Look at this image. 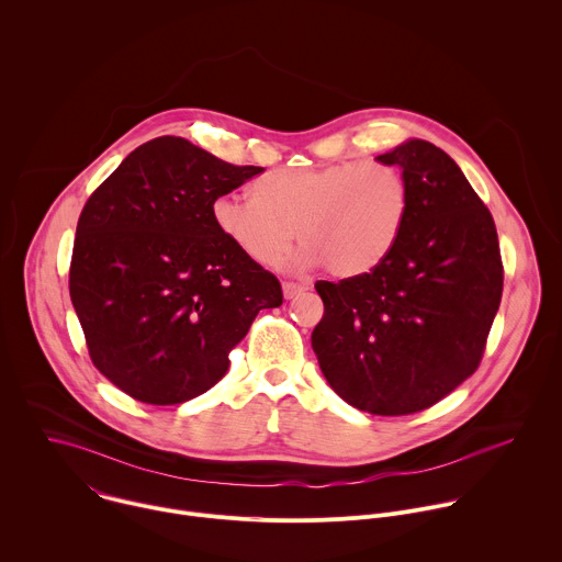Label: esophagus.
I'll use <instances>...</instances> for the list:
<instances>
[{"label": "esophagus", "instance_id": "34e87169", "mask_svg": "<svg viewBox=\"0 0 562 562\" xmlns=\"http://www.w3.org/2000/svg\"><path fill=\"white\" fill-rule=\"evenodd\" d=\"M282 291H284V297H286V300H293V297H297L300 293L308 291V284H302V282H284V284H282Z\"/></svg>", "mask_w": 562, "mask_h": 562}]
</instances>
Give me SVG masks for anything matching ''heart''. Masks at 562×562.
Wrapping results in <instances>:
<instances>
[{
    "label": "heart",
    "instance_id": "1",
    "mask_svg": "<svg viewBox=\"0 0 562 562\" xmlns=\"http://www.w3.org/2000/svg\"><path fill=\"white\" fill-rule=\"evenodd\" d=\"M411 212L404 173L384 162H335L278 169L258 178L251 196L221 194L212 203L218 232L262 267L278 265L297 238L300 265H326L355 278L395 249Z\"/></svg>",
    "mask_w": 562,
    "mask_h": 562
}]
</instances>
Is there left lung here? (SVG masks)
Masks as SVG:
<instances>
[{
	"mask_svg": "<svg viewBox=\"0 0 562 562\" xmlns=\"http://www.w3.org/2000/svg\"><path fill=\"white\" fill-rule=\"evenodd\" d=\"M378 160L402 167L408 221L370 273L315 282L324 317L311 344L346 404L400 417L435 406L479 368L503 262L490 210L443 149L413 138Z\"/></svg>",
	"mask_w": 562,
	"mask_h": 562,
	"instance_id": "1",
	"label": "left lung"
}]
</instances>
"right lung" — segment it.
<instances>
[{
	"label": "right lung",
	"instance_id": "add662e5",
	"mask_svg": "<svg viewBox=\"0 0 562 562\" xmlns=\"http://www.w3.org/2000/svg\"><path fill=\"white\" fill-rule=\"evenodd\" d=\"M260 171L158 136L88 199L70 300L92 363L136 402L173 406L207 393L256 315L282 304L278 278L212 221L214 199Z\"/></svg>",
	"mask_w": 562,
	"mask_h": 562
}]
</instances>
